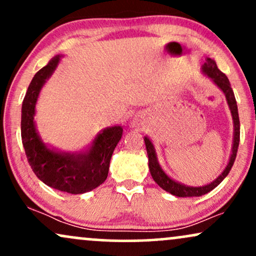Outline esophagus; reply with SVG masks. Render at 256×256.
Wrapping results in <instances>:
<instances>
[{"label":"esophagus","mask_w":256,"mask_h":256,"mask_svg":"<svg viewBox=\"0 0 256 256\" xmlns=\"http://www.w3.org/2000/svg\"><path fill=\"white\" fill-rule=\"evenodd\" d=\"M137 124H138V122H137Z\"/></svg>","instance_id":"1"}]
</instances>
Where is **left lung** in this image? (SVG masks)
<instances>
[{"label": "left lung", "instance_id": "obj_1", "mask_svg": "<svg viewBox=\"0 0 256 256\" xmlns=\"http://www.w3.org/2000/svg\"><path fill=\"white\" fill-rule=\"evenodd\" d=\"M204 72L210 78H212V80L216 83L218 86L224 91L226 100H228V107H230L232 118H234V146H232V154L228 161V166L224 170V172L219 176L213 183L204 185V186L200 188H192V186H185L183 184H179L177 182H174L171 179L165 172L161 170L160 165L158 162L156 155H155L154 146H152V142L149 140V138L144 137L146 142V154H148V162H149V171L152 179L155 180L158 186L162 188L164 190H166L167 192L172 194V195L178 196V198H194V196H202L204 194L210 192V190H213L214 188H216L218 185L224 180V178L228 174V172L231 171V167L234 166V160H236L237 155V149H238L240 144V116H238V110H237V102L234 98V90H232L230 80L226 76L222 73L216 66V61L212 58H207L206 62L202 67Z\"/></svg>", "mask_w": 256, "mask_h": 256}]
</instances>
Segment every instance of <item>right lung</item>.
Here are the masks:
<instances>
[{
    "mask_svg": "<svg viewBox=\"0 0 256 256\" xmlns=\"http://www.w3.org/2000/svg\"><path fill=\"white\" fill-rule=\"evenodd\" d=\"M58 60V56L52 58L28 85L22 108V140L32 171L44 184L64 192L84 194L107 179L112 154L122 138V128H104L95 137L89 150L79 154H61L40 142L34 122V106L40 88L56 68Z\"/></svg>",
    "mask_w": 256,
    "mask_h": 256,
    "instance_id": "add662e5",
    "label": "right lung"
}]
</instances>
